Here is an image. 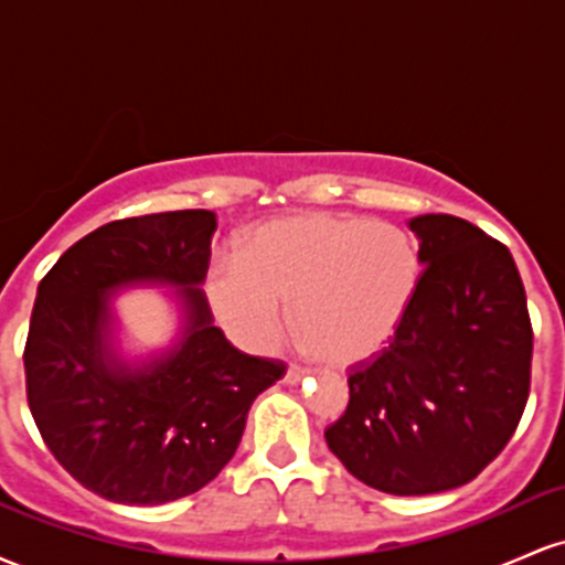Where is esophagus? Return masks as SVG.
<instances>
[{
	"mask_svg": "<svg viewBox=\"0 0 565 565\" xmlns=\"http://www.w3.org/2000/svg\"><path fill=\"white\" fill-rule=\"evenodd\" d=\"M305 377V369L300 366H289L287 374H284V382H289V385H297Z\"/></svg>",
	"mask_w": 565,
	"mask_h": 565,
	"instance_id": "1",
	"label": "esophagus"
}]
</instances>
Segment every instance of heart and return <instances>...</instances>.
Here are the masks:
<instances>
[{
	"mask_svg": "<svg viewBox=\"0 0 565 565\" xmlns=\"http://www.w3.org/2000/svg\"><path fill=\"white\" fill-rule=\"evenodd\" d=\"M423 281L417 238L361 215L305 212L252 231L242 257L206 270L212 310L238 342L270 350L289 327L329 364L377 355L412 310Z\"/></svg>",
	"mask_w": 565,
	"mask_h": 565,
	"instance_id": "1",
	"label": "heart"
}]
</instances>
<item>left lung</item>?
<instances>
[{"instance_id":"1","label":"left lung","mask_w":565,"mask_h":565,"mask_svg":"<svg viewBox=\"0 0 565 565\" xmlns=\"http://www.w3.org/2000/svg\"><path fill=\"white\" fill-rule=\"evenodd\" d=\"M423 281L401 329L350 366L327 427L348 472L395 497L470 483L508 446L529 401L534 332L510 249L454 215L408 223Z\"/></svg>"}]
</instances>
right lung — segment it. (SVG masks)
<instances>
[{
	"instance_id": "1",
	"label": "right lung",
	"mask_w": 565,
	"mask_h": 565,
	"mask_svg": "<svg viewBox=\"0 0 565 565\" xmlns=\"http://www.w3.org/2000/svg\"><path fill=\"white\" fill-rule=\"evenodd\" d=\"M215 212L114 220L68 246L39 281L23 366L31 417L57 462L97 497L164 504L217 476L246 412L287 366L236 350L212 323L204 284ZM180 286L186 321L170 354L135 367L110 345V291Z\"/></svg>"
}]
</instances>
